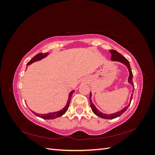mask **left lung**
<instances>
[{
	"label": "left lung",
	"instance_id": "obj_1",
	"mask_svg": "<svg viewBox=\"0 0 155 155\" xmlns=\"http://www.w3.org/2000/svg\"><path fill=\"white\" fill-rule=\"evenodd\" d=\"M110 51V54H111V60L112 61H119L121 63L124 64L125 66L127 67V68L129 69V76L128 78V82L132 85V86L133 87V93L130 96V103L129 104L126 106L125 107H124L123 109H121L120 111H118L116 112V113H113V114H104V113H102L101 112L98 110L96 107H95V105L93 104V103L92 101L91 100V97H92V94L91 92V94H90V97H89V100H90V104H91V107L92 109V112L94 113L96 116L100 117L101 118H104V119H114L117 118V117H118L120 116H121L122 114L127 109V108L129 107L130 104V102L131 100L133 99V92H134V83L133 82V73H132V70L130 69V64H129V61L125 57L121 55V54L118 53V51L115 50H109Z\"/></svg>",
	"mask_w": 155,
	"mask_h": 155
}]
</instances>
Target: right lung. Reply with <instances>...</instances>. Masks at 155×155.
<instances>
[{
  "instance_id": "right-lung-1",
  "label": "right lung",
  "mask_w": 155,
  "mask_h": 155,
  "mask_svg": "<svg viewBox=\"0 0 155 155\" xmlns=\"http://www.w3.org/2000/svg\"><path fill=\"white\" fill-rule=\"evenodd\" d=\"M48 55V53H39L38 54H37L36 55H35L34 58H33L30 61L27 63V65H30L31 63H34L35 61H39L42 59L45 58V57H46ZM74 92V91H72L71 92H70L69 94V96H68V100L67 101V105H65V107L63 108L62 110H61L59 111L58 112H50V113H48V114H37L36 112L32 111L31 112L34 113L35 116L39 117V118H41L43 119H45V120H52V119H55L57 118L58 117L61 116L62 115H63L66 111L68 110V107L70 105V99H71V97L72 96V94Z\"/></svg>"
}]
</instances>
